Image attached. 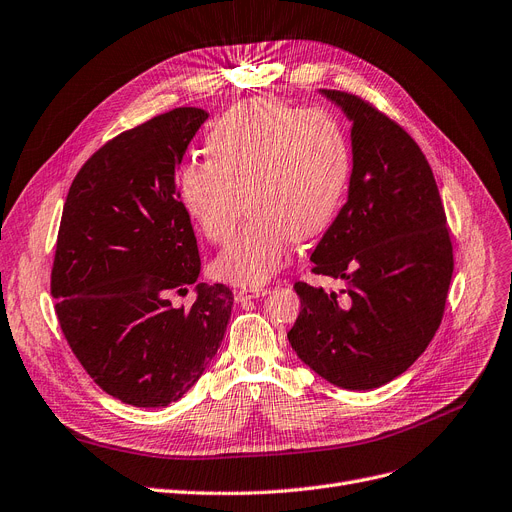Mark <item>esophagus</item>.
Masks as SVG:
<instances>
[{
  "mask_svg": "<svg viewBox=\"0 0 512 512\" xmlns=\"http://www.w3.org/2000/svg\"><path fill=\"white\" fill-rule=\"evenodd\" d=\"M236 301H247V299H257V297H265L268 295V288L263 286H253V288H238L234 293Z\"/></svg>",
  "mask_w": 512,
  "mask_h": 512,
  "instance_id": "1",
  "label": "esophagus"
}]
</instances>
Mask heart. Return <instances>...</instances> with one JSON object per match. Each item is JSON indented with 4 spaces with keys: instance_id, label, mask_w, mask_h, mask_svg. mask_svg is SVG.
Wrapping results in <instances>:
<instances>
[{
    "instance_id": "b5f03b06",
    "label": "heart",
    "mask_w": 512,
    "mask_h": 512,
    "mask_svg": "<svg viewBox=\"0 0 512 512\" xmlns=\"http://www.w3.org/2000/svg\"><path fill=\"white\" fill-rule=\"evenodd\" d=\"M207 154L180 167L177 201L205 238L224 242L247 198L253 215L215 259V274L238 286L268 282L295 238L328 228L351 167L335 117L272 98L226 110L207 133Z\"/></svg>"
}]
</instances>
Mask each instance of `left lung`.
<instances>
[{
	"label": "left lung",
	"mask_w": 512,
	"mask_h": 512,
	"mask_svg": "<svg viewBox=\"0 0 512 512\" xmlns=\"http://www.w3.org/2000/svg\"><path fill=\"white\" fill-rule=\"evenodd\" d=\"M320 92L353 123V169L311 272L347 286L326 293L295 282L301 311L288 343L328 383L376 389L435 337L454 272L452 240L433 171L410 133L358 96Z\"/></svg>",
	"instance_id": "8db88e82"
}]
</instances>
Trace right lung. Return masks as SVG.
<instances>
[{"instance_id": "add662e5", "label": "right lung", "mask_w": 512, "mask_h": 512, "mask_svg": "<svg viewBox=\"0 0 512 512\" xmlns=\"http://www.w3.org/2000/svg\"><path fill=\"white\" fill-rule=\"evenodd\" d=\"M207 117L184 106L119 133L62 209L52 295L64 339L102 391L136 408L167 406L201 379L232 314L226 284H197L188 310L168 299L201 274L175 173Z\"/></svg>"}]
</instances>
